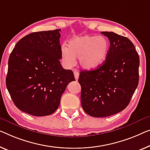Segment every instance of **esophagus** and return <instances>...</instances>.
I'll list each match as a JSON object with an SVG mask.
<instances>
[{"label": "esophagus", "instance_id": "esophagus-1", "mask_svg": "<svg viewBox=\"0 0 150 150\" xmlns=\"http://www.w3.org/2000/svg\"><path fill=\"white\" fill-rule=\"evenodd\" d=\"M74 75H75V80L76 81H77L78 79H79V73H78V71H74Z\"/></svg>", "mask_w": 150, "mask_h": 150}]
</instances>
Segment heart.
<instances>
[{"instance_id": "1", "label": "heart", "mask_w": 150, "mask_h": 150, "mask_svg": "<svg viewBox=\"0 0 150 150\" xmlns=\"http://www.w3.org/2000/svg\"><path fill=\"white\" fill-rule=\"evenodd\" d=\"M109 42L106 37L84 35L76 37L69 42V47L62 46L61 56L67 65L73 66L76 59L86 70H94L104 63L109 50Z\"/></svg>"}]
</instances>
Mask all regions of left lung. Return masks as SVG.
<instances>
[{"label":"left lung","mask_w":150,"mask_h":150,"mask_svg":"<svg viewBox=\"0 0 150 150\" xmlns=\"http://www.w3.org/2000/svg\"><path fill=\"white\" fill-rule=\"evenodd\" d=\"M101 33L110 41L106 60L96 70L81 71L78 79L82 108L93 117L123 110L139 83V57L132 42L112 32Z\"/></svg>","instance_id":"obj_1"}]
</instances>
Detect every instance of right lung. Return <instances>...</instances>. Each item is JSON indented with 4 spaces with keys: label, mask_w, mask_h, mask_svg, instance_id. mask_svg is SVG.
I'll list each match as a JSON object with an SVG mask.
<instances>
[{
    "label": "right lung",
    "mask_w": 150,
    "mask_h": 150,
    "mask_svg": "<svg viewBox=\"0 0 150 150\" xmlns=\"http://www.w3.org/2000/svg\"><path fill=\"white\" fill-rule=\"evenodd\" d=\"M61 29L33 32L17 42L8 62L6 86L20 110L42 117L57 110L69 83L71 70L62 67Z\"/></svg>",
    "instance_id": "obj_1"
}]
</instances>
